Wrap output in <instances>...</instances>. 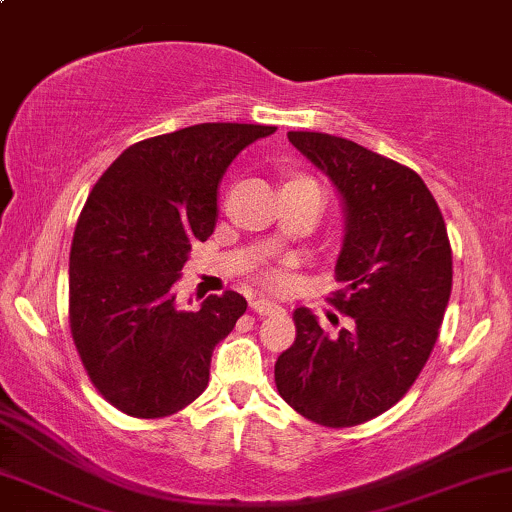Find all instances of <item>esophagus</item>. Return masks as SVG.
I'll return each instance as SVG.
<instances>
[{"mask_svg": "<svg viewBox=\"0 0 512 512\" xmlns=\"http://www.w3.org/2000/svg\"><path fill=\"white\" fill-rule=\"evenodd\" d=\"M251 308H254V313H258V315H270V313L282 311L280 304H275V301L266 299V296H258V299L251 301Z\"/></svg>", "mask_w": 512, "mask_h": 512, "instance_id": "34e87169", "label": "esophagus"}]
</instances>
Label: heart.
I'll return each instance as SVG.
<instances>
[{
    "label": "heart",
    "mask_w": 512,
    "mask_h": 512,
    "mask_svg": "<svg viewBox=\"0 0 512 512\" xmlns=\"http://www.w3.org/2000/svg\"><path fill=\"white\" fill-rule=\"evenodd\" d=\"M294 180H299V178H294ZM304 180H308V178H304ZM270 285H282V282H285V275L282 273H270Z\"/></svg>",
    "instance_id": "b5f03b06"
}]
</instances>
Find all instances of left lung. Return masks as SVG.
Returning <instances> with one entry per match:
<instances>
[{"label":"left lung","instance_id":"obj_1","mask_svg":"<svg viewBox=\"0 0 512 512\" xmlns=\"http://www.w3.org/2000/svg\"><path fill=\"white\" fill-rule=\"evenodd\" d=\"M334 182L346 235L330 296L353 323L325 332L296 308V339L275 363L280 396L323 427L363 425L418 380L449 306L451 242L437 201L415 170L325 132H287Z\"/></svg>","mask_w":512,"mask_h":512}]
</instances>
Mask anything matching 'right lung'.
<instances>
[{
    "label": "right lung",
    "instance_id": "add662e5",
    "mask_svg": "<svg viewBox=\"0 0 512 512\" xmlns=\"http://www.w3.org/2000/svg\"><path fill=\"white\" fill-rule=\"evenodd\" d=\"M273 125L201 123L132 144L92 187L68 263V320L87 377L132 418H168L199 399L211 353L246 311L237 292L182 311L192 244L211 237L232 159Z\"/></svg>",
    "mask_w": 512,
    "mask_h": 512
}]
</instances>
